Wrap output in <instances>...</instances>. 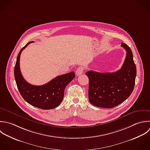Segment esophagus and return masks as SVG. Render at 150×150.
Returning <instances> with one entry per match:
<instances>
[{
  "label": "esophagus",
  "instance_id": "1",
  "mask_svg": "<svg viewBox=\"0 0 150 150\" xmlns=\"http://www.w3.org/2000/svg\"><path fill=\"white\" fill-rule=\"evenodd\" d=\"M83 68L82 67H78L76 71V75L77 76H79V75H81L83 73Z\"/></svg>",
  "mask_w": 150,
  "mask_h": 150
}]
</instances>
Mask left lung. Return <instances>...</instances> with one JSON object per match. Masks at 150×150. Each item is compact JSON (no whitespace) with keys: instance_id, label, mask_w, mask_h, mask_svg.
<instances>
[{"instance_id":"obj_1","label":"left lung","mask_w":150,"mask_h":150,"mask_svg":"<svg viewBox=\"0 0 150 150\" xmlns=\"http://www.w3.org/2000/svg\"><path fill=\"white\" fill-rule=\"evenodd\" d=\"M121 46L126 51L122 68L116 72L100 73L89 71V100L98 107L110 109L125 101L133 91L136 76V66L130 48L125 43Z\"/></svg>"}]
</instances>
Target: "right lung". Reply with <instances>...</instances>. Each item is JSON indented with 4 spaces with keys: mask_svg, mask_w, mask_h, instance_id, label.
Wrapping results in <instances>:
<instances>
[{
    "mask_svg": "<svg viewBox=\"0 0 150 150\" xmlns=\"http://www.w3.org/2000/svg\"><path fill=\"white\" fill-rule=\"evenodd\" d=\"M33 42H28L20 50L17 55L14 70L16 85L23 98L30 105L44 110L54 109L62 101L65 88L75 77V72H71L58 76L41 86L33 85L28 83L20 71V57L22 51Z\"/></svg>",
    "mask_w": 150,
    "mask_h": 150,
    "instance_id": "add662e5",
    "label": "right lung"
}]
</instances>
